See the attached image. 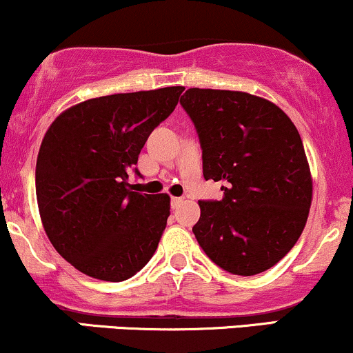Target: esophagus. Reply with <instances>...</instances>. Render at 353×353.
I'll return each instance as SVG.
<instances>
[{"label": "esophagus", "instance_id": "34e87169", "mask_svg": "<svg viewBox=\"0 0 353 353\" xmlns=\"http://www.w3.org/2000/svg\"><path fill=\"white\" fill-rule=\"evenodd\" d=\"M182 202H184V199H182V197H171V205H172V209H176L177 205H181Z\"/></svg>", "mask_w": 353, "mask_h": 353}]
</instances>
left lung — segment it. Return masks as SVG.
<instances>
[{
    "instance_id": "obj_1",
    "label": "left lung",
    "mask_w": 353,
    "mask_h": 353,
    "mask_svg": "<svg viewBox=\"0 0 353 353\" xmlns=\"http://www.w3.org/2000/svg\"><path fill=\"white\" fill-rule=\"evenodd\" d=\"M181 104L199 134L204 177L225 184L221 201L199 202L194 236L228 272H265L295 245L309 217L312 174L297 128L249 92L190 88Z\"/></svg>"
}]
</instances>
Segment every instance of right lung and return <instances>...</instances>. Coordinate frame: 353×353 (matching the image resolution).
Segmentation results:
<instances>
[{"label": "right lung", "instance_id": "obj_1", "mask_svg": "<svg viewBox=\"0 0 353 353\" xmlns=\"http://www.w3.org/2000/svg\"><path fill=\"white\" fill-rule=\"evenodd\" d=\"M182 86L101 96L52 121L36 161L44 232L63 259L92 279L132 277L156 252L171 214L168 194L129 190V169Z\"/></svg>", "mask_w": 353, "mask_h": 353}]
</instances>
